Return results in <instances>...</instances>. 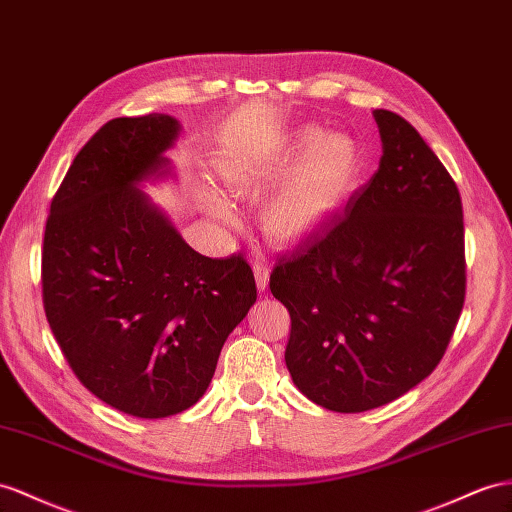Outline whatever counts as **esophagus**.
I'll use <instances>...</instances> for the list:
<instances>
[{"instance_id":"obj_1","label":"esophagus","mask_w":512,"mask_h":512,"mask_svg":"<svg viewBox=\"0 0 512 512\" xmlns=\"http://www.w3.org/2000/svg\"><path fill=\"white\" fill-rule=\"evenodd\" d=\"M253 272H255L257 290H259V292H266V290H268V281H270V270H268V266L264 264V261L255 259V264H253Z\"/></svg>"}]
</instances>
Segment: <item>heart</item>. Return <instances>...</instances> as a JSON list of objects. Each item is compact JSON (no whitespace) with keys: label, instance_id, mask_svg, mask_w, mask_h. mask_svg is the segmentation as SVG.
<instances>
[{"label":"heart","instance_id":"heart-1","mask_svg":"<svg viewBox=\"0 0 512 512\" xmlns=\"http://www.w3.org/2000/svg\"><path fill=\"white\" fill-rule=\"evenodd\" d=\"M287 167L291 170L261 207V225L272 240L296 244L318 233L352 199L363 177V153L359 142L342 131L322 134L320 127L305 125L290 131L268 162L231 160L222 166V175L238 196H255ZM205 201L216 218L233 220L222 196L207 192Z\"/></svg>","mask_w":512,"mask_h":512}]
</instances>
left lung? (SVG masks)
<instances>
[{"label":"left lung","instance_id":"left-lung-1","mask_svg":"<svg viewBox=\"0 0 512 512\" xmlns=\"http://www.w3.org/2000/svg\"><path fill=\"white\" fill-rule=\"evenodd\" d=\"M383 155L329 227L270 274L290 311L285 365L324 409L361 413L437 368L465 303L461 194L400 114L374 110Z\"/></svg>","mask_w":512,"mask_h":512}]
</instances>
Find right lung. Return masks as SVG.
Returning <instances> with one entry per match:
<instances>
[{"mask_svg":"<svg viewBox=\"0 0 512 512\" xmlns=\"http://www.w3.org/2000/svg\"><path fill=\"white\" fill-rule=\"evenodd\" d=\"M177 136L168 114L108 121L75 155L43 240V305L64 359L99 400L144 419L199 402L257 300L242 253H196L138 188L168 173Z\"/></svg>","mask_w":512,"mask_h":512,"instance_id":"1","label":"right lung"}]
</instances>
